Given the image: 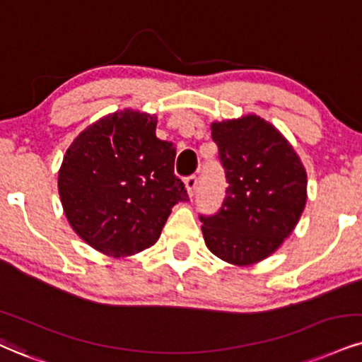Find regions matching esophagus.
Segmentation results:
<instances>
[{"mask_svg":"<svg viewBox=\"0 0 362 362\" xmlns=\"http://www.w3.org/2000/svg\"><path fill=\"white\" fill-rule=\"evenodd\" d=\"M185 185H186V189H188V194L191 196V198H193L196 186H198V176H196V174H191V176L186 177Z\"/></svg>","mask_w":362,"mask_h":362,"instance_id":"1","label":"esophagus"}]
</instances>
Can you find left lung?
Here are the masks:
<instances>
[{
	"instance_id": "8db88e82",
	"label": "left lung",
	"mask_w": 362,
	"mask_h": 362,
	"mask_svg": "<svg viewBox=\"0 0 362 362\" xmlns=\"http://www.w3.org/2000/svg\"><path fill=\"white\" fill-rule=\"evenodd\" d=\"M211 137L226 177L215 215H199L209 252L233 265L274 253L296 228L307 199V174L272 124L248 115L215 122Z\"/></svg>"
}]
</instances>
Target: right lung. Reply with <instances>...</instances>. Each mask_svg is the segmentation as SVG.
Segmentation results:
<instances>
[{
  "mask_svg": "<svg viewBox=\"0 0 362 362\" xmlns=\"http://www.w3.org/2000/svg\"><path fill=\"white\" fill-rule=\"evenodd\" d=\"M176 147L156 137V117L115 112L66 151L58 191L72 228L99 252L127 257L158 242L171 208L188 202L174 174Z\"/></svg>",
  "mask_w": 362,
  "mask_h": 362,
  "instance_id": "right-lung-1",
  "label": "right lung"
}]
</instances>
